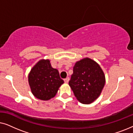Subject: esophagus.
Returning <instances> with one entry per match:
<instances>
[{"instance_id": "obj_1", "label": "esophagus", "mask_w": 133, "mask_h": 133, "mask_svg": "<svg viewBox=\"0 0 133 133\" xmlns=\"http://www.w3.org/2000/svg\"><path fill=\"white\" fill-rule=\"evenodd\" d=\"M69 81H70V78H69V77H66V79H64V82H65V83H68Z\"/></svg>"}]
</instances>
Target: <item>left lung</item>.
Segmentation results:
<instances>
[{"mask_svg":"<svg viewBox=\"0 0 133 133\" xmlns=\"http://www.w3.org/2000/svg\"><path fill=\"white\" fill-rule=\"evenodd\" d=\"M105 83V74L101 66L88 57L76 63L69 81L75 97L83 104H90L98 98Z\"/></svg>","mask_w":133,"mask_h":133,"instance_id":"obj_1","label":"left lung"}]
</instances>
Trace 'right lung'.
Instances as JSON below:
<instances>
[{
    "mask_svg": "<svg viewBox=\"0 0 133 133\" xmlns=\"http://www.w3.org/2000/svg\"><path fill=\"white\" fill-rule=\"evenodd\" d=\"M28 82L33 95L37 99L48 101L57 94L64 81L57 69L52 68L48 59L39 61L31 70Z\"/></svg>",
    "mask_w": 133,
    "mask_h": 133,
    "instance_id": "1",
    "label": "right lung"
}]
</instances>
